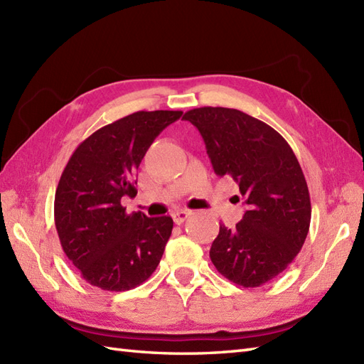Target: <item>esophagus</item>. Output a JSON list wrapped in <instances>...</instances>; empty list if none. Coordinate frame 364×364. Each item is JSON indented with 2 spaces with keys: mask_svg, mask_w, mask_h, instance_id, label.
I'll return each instance as SVG.
<instances>
[{
  "mask_svg": "<svg viewBox=\"0 0 364 364\" xmlns=\"http://www.w3.org/2000/svg\"><path fill=\"white\" fill-rule=\"evenodd\" d=\"M191 214V211L188 210H181V211H176L173 214V220L176 225H182L186 219H188V215Z\"/></svg>",
  "mask_w": 364,
  "mask_h": 364,
  "instance_id": "34e87169",
  "label": "esophagus"
}]
</instances>
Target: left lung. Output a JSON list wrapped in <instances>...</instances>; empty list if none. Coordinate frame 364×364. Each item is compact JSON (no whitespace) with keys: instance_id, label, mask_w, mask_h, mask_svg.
<instances>
[{"instance_id":"8db88e82","label":"left lung","mask_w":364,"mask_h":364,"mask_svg":"<svg viewBox=\"0 0 364 364\" xmlns=\"http://www.w3.org/2000/svg\"><path fill=\"white\" fill-rule=\"evenodd\" d=\"M182 119L199 130L214 173L230 176L247 205L235 228L220 225L211 262L232 283L260 287L288 268L309 231L311 199L296 154L272 127L240 110L200 107Z\"/></svg>"}]
</instances>
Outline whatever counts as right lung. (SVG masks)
Listing matches in <instances>:
<instances>
[{
	"label": "right lung",
	"mask_w": 364,
	"mask_h": 364,
	"mask_svg": "<svg viewBox=\"0 0 364 364\" xmlns=\"http://www.w3.org/2000/svg\"><path fill=\"white\" fill-rule=\"evenodd\" d=\"M182 112H136L102 127L75 150L55 194L61 247L85 282L104 291H129L149 279L162 259L173 219L127 214L134 176L146 150Z\"/></svg>",
	"instance_id": "add662e5"
}]
</instances>
